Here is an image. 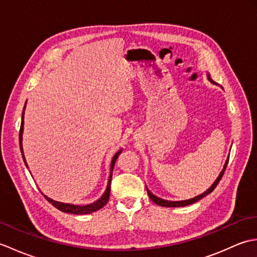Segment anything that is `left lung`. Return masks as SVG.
Instances as JSON below:
<instances>
[{
    "label": "left lung",
    "mask_w": 257,
    "mask_h": 257,
    "mask_svg": "<svg viewBox=\"0 0 257 257\" xmlns=\"http://www.w3.org/2000/svg\"><path fill=\"white\" fill-rule=\"evenodd\" d=\"M207 77H209V79H210V81H212V83H214V81H213L212 79H211V76L209 75L207 76ZM227 163H228V159L226 160V162H225V165H224V168H223V170H222V172L220 173V176H219V178H217L216 180H215V182L212 184V187L209 189V190H206L205 192H203L202 194H200V195H198V196H195V198H193V199H190V200H185V201H166V200H162V199H160V198H158V196H156V195H154L152 194L149 190H147L148 191V195H149V198L155 202L156 204H158V205H161V206H167V207H176V206H185V205H189V204H192V203H194V202H196V201H199V200H201L202 198H204V196H206L207 194H210L213 190H214L215 188H216V185L219 184V182L221 181V179H222V177H223V174H224V171H225V169H226V166H227Z\"/></svg>",
    "instance_id": "obj_1"
}]
</instances>
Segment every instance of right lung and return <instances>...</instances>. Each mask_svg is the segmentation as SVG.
I'll use <instances>...</instances> for the list:
<instances>
[{
	"instance_id": "1",
	"label": "right lung",
	"mask_w": 257,
	"mask_h": 257,
	"mask_svg": "<svg viewBox=\"0 0 257 257\" xmlns=\"http://www.w3.org/2000/svg\"><path fill=\"white\" fill-rule=\"evenodd\" d=\"M25 108V106H24ZM24 111L22 112V122H21V128H20V148H21V152H23V149H22V133H23V123H24ZM120 152H121V150L118 151L116 155L113 156L112 158V161H111V166H110V177H109V181H108V185H107V190L105 194H103L101 198L94 202V203L91 204H88V205H72V204H65V203H61V202H56V201H53L51 200L50 198H47L46 195L45 199L50 202V203H52V205H54L56 207V209H58L59 211L62 212H66V213H72V214H88V213H91V212H95V211H98L100 210L101 207L105 206L107 204V202L109 200V196H110V183H111V177H112V170H113V166H114V162H116L117 158L119 156ZM23 160L25 162L26 165V161H25V158H24V155H23ZM27 167V165H26Z\"/></svg>"
}]
</instances>
